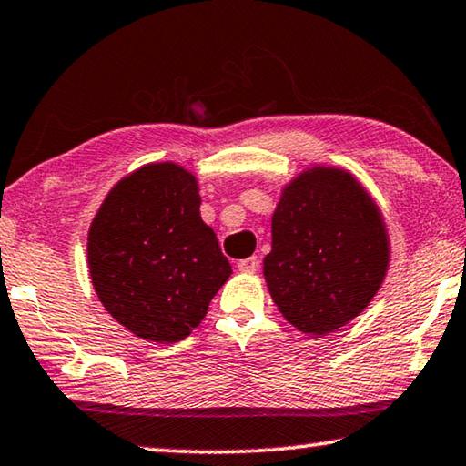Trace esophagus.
<instances>
[{
  "mask_svg": "<svg viewBox=\"0 0 466 466\" xmlns=\"http://www.w3.org/2000/svg\"><path fill=\"white\" fill-rule=\"evenodd\" d=\"M257 268H259V257H247V259L238 261V269L245 273H253Z\"/></svg>",
  "mask_w": 466,
  "mask_h": 466,
  "instance_id": "34e87169",
  "label": "esophagus"
}]
</instances>
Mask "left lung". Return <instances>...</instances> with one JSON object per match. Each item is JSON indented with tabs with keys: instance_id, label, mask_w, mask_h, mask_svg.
<instances>
[{
	"instance_id": "left-lung-1",
	"label": "left lung",
	"mask_w": 466,
	"mask_h": 466,
	"mask_svg": "<svg viewBox=\"0 0 466 466\" xmlns=\"http://www.w3.org/2000/svg\"><path fill=\"white\" fill-rule=\"evenodd\" d=\"M388 255L386 226L363 187L342 169L313 167L284 188L263 276L286 321L326 336L371 302Z\"/></svg>"
}]
</instances>
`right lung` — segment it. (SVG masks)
<instances>
[{"instance_id": "obj_1", "label": "right lung", "mask_w": 466, "mask_h": 466, "mask_svg": "<svg viewBox=\"0 0 466 466\" xmlns=\"http://www.w3.org/2000/svg\"><path fill=\"white\" fill-rule=\"evenodd\" d=\"M198 207L193 174L149 164L116 184L88 230V269L103 307L155 344L187 338L232 273Z\"/></svg>"}]
</instances>
